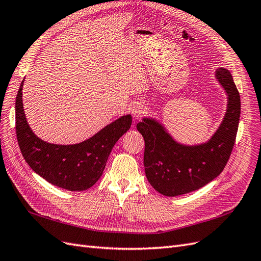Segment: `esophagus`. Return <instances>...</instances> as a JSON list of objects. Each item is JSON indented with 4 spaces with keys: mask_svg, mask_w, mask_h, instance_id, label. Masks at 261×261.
I'll list each match as a JSON object with an SVG mask.
<instances>
[{
    "mask_svg": "<svg viewBox=\"0 0 261 261\" xmlns=\"http://www.w3.org/2000/svg\"><path fill=\"white\" fill-rule=\"evenodd\" d=\"M129 111L134 117L139 118L145 113V107L143 103H140V102H135V103H133L129 107Z\"/></svg>",
    "mask_w": 261,
    "mask_h": 261,
    "instance_id": "1",
    "label": "esophagus"
}]
</instances>
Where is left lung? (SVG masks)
Wrapping results in <instances>:
<instances>
[{"instance_id": "left-lung-1", "label": "left lung", "mask_w": 261, "mask_h": 261, "mask_svg": "<svg viewBox=\"0 0 261 261\" xmlns=\"http://www.w3.org/2000/svg\"><path fill=\"white\" fill-rule=\"evenodd\" d=\"M215 75L226 93L227 106L222 122L206 143L180 144L152 117H144L136 126L145 139L147 179L164 196L184 195L207 185L220 175L231 155L240 123L241 98L230 70L220 67Z\"/></svg>"}]
</instances>
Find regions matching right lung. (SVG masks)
Returning a JSON list of instances; mask_svg holds the SVG:
<instances>
[{"label":"right lung","mask_w":261,"mask_h":261,"mask_svg":"<svg viewBox=\"0 0 261 261\" xmlns=\"http://www.w3.org/2000/svg\"><path fill=\"white\" fill-rule=\"evenodd\" d=\"M22 81L15 102L16 135L23 159L50 184L82 192L97 183L112 148L130 128L132 115H123L80 144L46 143L31 130L22 106Z\"/></svg>","instance_id":"right-lung-1"}]
</instances>
